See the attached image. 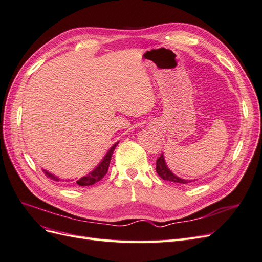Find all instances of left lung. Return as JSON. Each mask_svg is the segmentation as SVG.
I'll return each mask as SVG.
<instances>
[{
    "label": "left lung",
    "instance_id": "obj_1",
    "mask_svg": "<svg viewBox=\"0 0 262 262\" xmlns=\"http://www.w3.org/2000/svg\"><path fill=\"white\" fill-rule=\"evenodd\" d=\"M156 171L158 175H160L161 178H163L164 180H168V181H172L175 184H189V182H192L194 180L192 179H184L180 178L177 175H175L169 168L167 164H166L165 161V156L162 153V155L160 156V158L156 161Z\"/></svg>",
    "mask_w": 262,
    "mask_h": 262
}]
</instances>
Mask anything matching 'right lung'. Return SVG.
<instances>
[{
    "label": "right lung",
    "mask_w": 262,
    "mask_h": 262,
    "mask_svg": "<svg viewBox=\"0 0 262 262\" xmlns=\"http://www.w3.org/2000/svg\"><path fill=\"white\" fill-rule=\"evenodd\" d=\"M118 143H119V141L116 142V143L109 148V150L106 153V155L102 157V160L98 163L96 167H95L92 171H90L89 173H87V175L83 176L80 179H77V178H75V179H61L58 176L53 175L52 172L48 171L47 169L42 168V170L47 176H48L51 179H53V180H55V181H63V182H64V181H68V182L69 181H75L78 186H92V185L95 184V182L99 181L107 173L109 164H110V160H112L113 153H114L116 146L118 145Z\"/></svg>",
    "instance_id": "1"
}]
</instances>
